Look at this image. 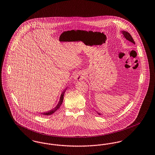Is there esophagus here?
<instances>
[{
	"label": "esophagus",
	"instance_id": "1",
	"mask_svg": "<svg viewBox=\"0 0 155 155\" xmlns=\"http://www.w3.org/2000/svg\"><path fill=\"white\" fill-rule=\"evenodd\" d=\"M84 76L81 72H78L75 73L74 75V80L75 81H80L83 80Z\"/></svg>",
	"mask_w": 155,
	"mask_h": 155
}]
</instances>
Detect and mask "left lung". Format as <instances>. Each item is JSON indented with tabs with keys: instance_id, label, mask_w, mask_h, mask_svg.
<instances>
[{
	"instance_id": "1",
	"label": "left lung",
	"mask_w": 155,
	"mask_h": 155,
	"mask_svg": "<svg viewBox=\"0 0 155 155\" xmlns=\"http://www.w3.org/2000/svg\"><path fill=\"white\" fill-rule=\"evenodd\" d=\"M121 32L123 33V35H124V37L127 40L129 41L130 42H131L133 43L134 44H135V42H134V39H133V37H131V35L130 34V33H128V32L124 31H122ZM97 113H98L99 115H101V113H98V112H97Z\"/></svg>"
}]
</instances>
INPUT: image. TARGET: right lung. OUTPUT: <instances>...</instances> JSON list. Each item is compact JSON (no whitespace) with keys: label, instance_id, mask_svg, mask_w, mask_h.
I'll return each mask as SVG.
<instances>
[{"label":"right lung","instance_id":"right-lung-1","mask_svg":"<svg viewBox=\"0 0 155 155\" xmlns=\"http://www.w3.org/2000/svg\"><path fill=\"white\" fill-rule=\"evenodd\" d=\"M66 91V88L65 89L63 92L61 93V95H60V100H59V103L57 104V106L51 110L49 111L48 112H44L43 113H41V114H44V115H46V116H49V115H51L53 113H54L58 109L60 108L61 104L63 103V98H64V93Z\"/></svg>","mask_w":155,"mask_h":155}]
</instances>
